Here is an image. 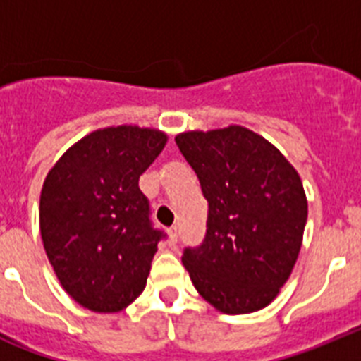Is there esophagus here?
<instances>
[{
	"label": "esophagus",
	"mask_w": 361,
	"mask_h": 361,
	"mask_svg": "<svg viewBox=\"0 0 361 361\" xmlns=\"http://www.w3.org/2000/svg\"><path fill=\"white\" fill-rule=\"evenodd\" d=\"M168 237H170V245L177 244V238H178V229L177 228H171L168 229Z\"/></svg>",
	"instance_id": "34e87169"
}]
</instances>
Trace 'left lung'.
I'll return each mask as SVG.
<instances>
[{"label": "left lung", "mask_w": 361, "mask_h": 361, "mask_svg": "<svg viewBox=\"0 0 361 361\" xmlns=\"http://www.w3.org/2000/svg\"><path fill=\"white\" fill-rule=\"evenodd\" d=\"M209 204L204 244L183 264L208 304L226 314L267 307L289 280L307 222V197L295 166L253 130L177 133Z\"/></svg>", "instance_id": "obj_1"}]
</instances>
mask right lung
<instances>
[{
    "mask_svg": "<svg viewBox=\"0 0 361 361\" xmlns=\"http://www.w3.org/2000/svg\"><path fill=\"white\" fill-rule=\"evenodd\" d=\"M166 142L157 128H99L73 142L44 177L43 247L63 289L85 309L119 312L145 291L162 235L149 224L139 177Z\"/></svg>",
    "mask_w": 361,
    "mask_h": 361,
    "instance_id": "obj_1",
    "label": "right lung"
}]
</instances>
